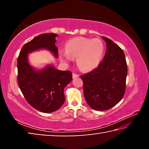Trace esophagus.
<instances>
[{
  "label": "esophagus",
  "mask_w": 149,
  "mask_h": 149,
  "mask_svg": "<svg viewBox=\"0 0 149 149\" xmlns=\"http://www.w3.org/2000/svg\"><path fill=\"white\" fill-rule=\"evenodd\" d=\"M72 77H73V78H76V77H79V75H77V74H74V73H73V74H72Z\"/></svg>",
  "instance_id": "obj_1"
}]
</instances>
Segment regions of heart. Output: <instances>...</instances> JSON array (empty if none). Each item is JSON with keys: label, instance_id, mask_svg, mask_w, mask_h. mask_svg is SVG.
Segmentation results:
<instances>
[{"label": "heart", "instance_id": "heart-1", "mask_svg": "<svg viewBox=\"0 0 149 149\" xmlns=\"http://www.w3.org/2000/svg\"><path fill=\"white\" fill-rule=\"evenodd\" d=\"M65 50L59 53L63 61L70 62L76 58L78 68L84 72H90L101 63L104 54V45L99 39L77 37L66 42Z\"/></svg>", "mask_w": 149, "mask_h": 149}]
</instances>
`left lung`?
I'll return each instance as SVG.
<instances>
[{
    "instance_id": "8db88e82",
    "label": "left lung",
    "mask_w": 149,
    "mask_h": 149,
    "mask_svg": "<svg viewBox=\"0 0 149 149\" xmlns=\"http://www.w3.org/2000/svg\"><path fill=\"white\" fill-rule=\"evenodd\" d=\"M103 60L92 72L81 75L85 100L91 108L107 110L117 104L124 95L127 66L123 50L107 37Z\"/></svg>"
}]
</instances>
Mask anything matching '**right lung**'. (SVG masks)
<instances>
[{
  "label": "right lung",
  "mask_w": 149,
  "mask_h": 149,
  "mask_svg": "<svg viewBox=\"0 0 149 149\" xmlns=\"http://www.w3.org/2000/svg\"><path fill=\"white\" fill-rule=\"evenodd\" d=\"M58 35L41 34L25 44L17 58V83L27 102L35 109L44 113L54 112L65 101L64 89L72 80L70 71H61L49 64L37 70L28 61V54L46 49L58 58L55 45Z\"/></svg>",
  "instance_id": "obj_1"
}]
</instances>
